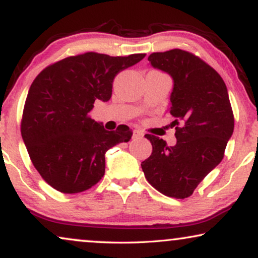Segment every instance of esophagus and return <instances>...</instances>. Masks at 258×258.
<instances>
[{
    "label": "esophagus",
    "mask_w": 258,
    "mask_h": 258,
    "mask_svg": "<svg viewBox=\"0 0 258 258\" xmlns=\"http://www.w3.org/2000/svg\"><path fill=\"white\" fill-rule=\"evenodd\" d=\"M143 137V133L139 132V130H135L134 132V139H142Z\"/></svg>",
    "instance_id": "34e87169"
}]
</instances>
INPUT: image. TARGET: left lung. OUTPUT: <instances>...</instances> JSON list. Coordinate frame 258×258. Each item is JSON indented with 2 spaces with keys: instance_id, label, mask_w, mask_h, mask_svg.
<instances>
[{
  "instance_id": "8db88e82",
  "label": "left lung",
  "mask_w": 258,
  "mask_h": 258,
  "mask_svg": "<svg viewBox=\"0 0 258 258\" xmlns=\"http://www.w3.org/2000/svg\"><path fill=\"white\" fill-rule=\"evenodd\" d=\"M148 61L174 81L170 114L177 142L168 147L160 137L147 134L153 153L141 167L148 182L163 195L186 199L221 163L234 133L227 86L216 70L181 49L153 52Z\"/></svg>"
}]
</instances>
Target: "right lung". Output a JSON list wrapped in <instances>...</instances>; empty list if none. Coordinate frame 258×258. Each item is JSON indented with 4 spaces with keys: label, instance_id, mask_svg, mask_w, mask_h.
I'll use <instances>...</instances> for the list:
<instances>
[{
    "label": "right lung",
    "instance_id": "1",
    "mask_svg": "<svg viewBox=\"0 0 258 258\" xmlns=\"http://www.w3.org/2000/svg\"><path fill=\"white\" fill-rule=\"evenodd\" d=\"M146 54L109 56L86 52L47 67L31 83L21 134L42 178L63 194L90 189L103 177L105 153L128 142L133 132H108L89 116L95 101L107 102L119 72Z\"/></svg>",
    "mask_w": 258,
    "mask_h": 258
}]
</instances>
